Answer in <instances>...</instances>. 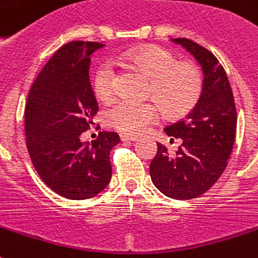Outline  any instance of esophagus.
Segmentation results:
<instances>
[{
  "instance_id": "obj_1",
  "label": "esophagus",
  "mask_w": 258,
  "mask_h": 258,
  "mask_svg": "<svg viewBox=\"0 0 258 258\" xmlns=\"http://www.w3.org/2000/svg\"><path fill=\"white\" fill-rule=\"evenodd\" d=\"M138 139H139L138 136L128 135V134H120V140L122 142H136Z\"/></svg>"
}]
</instances>
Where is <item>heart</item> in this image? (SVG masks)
<instances>
[{
	"instance_id": "1",
	"label": "heart",
	"mask_w": 258,
	"mask_h": 258,
	"mask_svg": "<svg viewBox=\"0 0 258 258\" xmlns=\"http://www.w3.org/2000/svg\"><path fill=\"white\" fill-rule=\"evenodd\" d=\"M120 62L148 79L146 96L155 102H133L120 99L105 111L106 123L125 134H142L157 122L160 109L168 118L189 114L202 97L203 73L198 64L177 61L169 49L144 45L122 56ZM93 90L101 101H107L115 90V72L111 64L102 62L93 75Z\"/></svg>"
}]
</instances>
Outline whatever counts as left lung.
<instances>
[{
  "label": "left lung",
  "mask_w": 258,
  "mask_h": 258,
  "mask_svg": "<svg viewBox=\"0 0 258 258\" xmlns=\"http://www.w3.org/2000/svg\"><path fill=\"white\" fill-rule=\"evenodd\" d=\"M173 42L198 60L205 85L189 115L165 128L172 142L181 140L177 156H170L166 147L157 143L149 174L166 197L191 199L206 192L226 169L235 143L237 114L227 73L215 56L190 39L176 38Z\"/></svg>",
  "instance_id": "8db88e82"
}]
</instances>
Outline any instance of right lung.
<instances>
[{
  "label": "right lung",
  "mask_w": 258,
  "mask_h": 258,
  "mask_svg": "<svg viewBox=\"0 0 258 258\" xmlns=\"http://www.w3.org/2000/svg\"><path fill=\"white\" fill-rule=\"evenodd\" d=\"M97 42H69L57 49L30 89L25 111L26 146L43 182L68 199H89L111 179L110 151L119 135L99 131L81 142L98 111L89 66Z\"/></svg>",
  "instance_id": "1"
}]
</instances>
